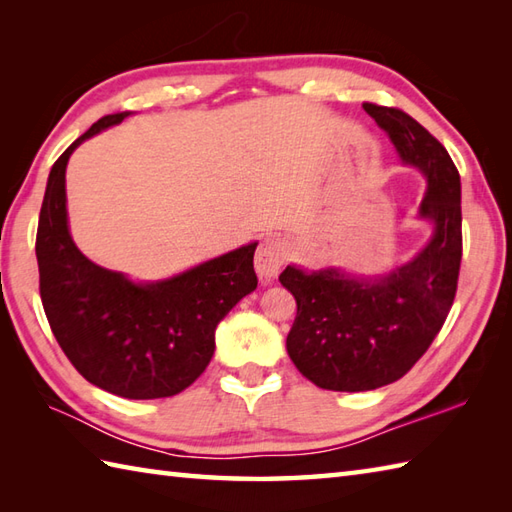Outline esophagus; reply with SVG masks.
I'll list each match as a JSON object with an SVG mask.
<instances>
[{"instance_id":"34e87169","label":"esophagus","mask_w":512,"mask_h":512,"mask_svg":"<svg viewBox=\"0 0 512 512\" xmlns=\"http://www.w3.org/2000/svg\"><path fill=\"white\" fill-rule=\"evenodd\" d=\"M290 255V246L284 237L270 235L262 244H259L255 253V270L262 281H270L279 275L281 266L286 264Z\"/></svg>"}]
</instances>
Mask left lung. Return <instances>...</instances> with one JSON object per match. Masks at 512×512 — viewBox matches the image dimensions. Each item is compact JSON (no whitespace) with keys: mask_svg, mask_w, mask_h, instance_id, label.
I'll use <instances>...</instances> for the list:
<instances>
[{"mask_svg":"<svg viewBox=\"0 0 512 512\" xmlns=\"http://www.w3.org/2000/svg\"><path fill=\"white\" fill-rule=\"evenodd\" d=\"M363 110L427 178L420 217L433 222V237L411 262L378 279L295 266L279 275L297 301L286 339L292 363L332 391H369L405 376L447 321L462 262L460 173L449 151L398 107L363 103Z\"/></svg>","mask_w":512,"mask_h":512,"instance_id":"left-lung-1","label":"left lung"}]
</instances>
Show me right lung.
I'll return each mask as SVG.
<instances>
[{"label":"right lung","instance_id":"1","mask_svg":"<svg viewBox=\"0 0 512 512\" xmlns=\"http://www.w3.org/2000/svg\"><path fill=\"white\" fill-rule=\"evenodd\" d=\"M125 116H103L54 162L35 250L43 310L76 372L110 394L151 400L180 394L209 365L217 323L257 288V244L156 284H134L90 262L68 231L65 167L85 138Z\"/></svg>","mask_w":512,"mask_h":512}]
</instances>
